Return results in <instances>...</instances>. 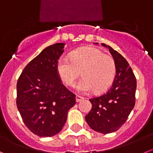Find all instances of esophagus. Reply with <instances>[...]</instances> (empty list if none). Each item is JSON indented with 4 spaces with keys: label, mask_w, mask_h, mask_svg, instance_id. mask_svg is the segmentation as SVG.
Listing matches in <instances>:
<instances>
[{
    "label": "esophagus",
    "mask_w": 153,
    "mask_h": 153,
    "mask_svg": "<svg viewBox=\"0 0 153 153\" xmlns=\"http://www.w3.org/2000/svg\"><path fill=\"white\" fill-rule=\"evenodd\" d=\"M75 98H76V102H80V101H82V100H83L84 99H85V97H82V96L76 95Z\"/></svg>",
    "instance_id": "34e87169"
}]
</instances>
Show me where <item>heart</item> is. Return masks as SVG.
Returning a JSON list of instances; mask_svg holds the SVG:
<instances>
[{
  "instance_id": "1",
  "label": "heart",
  "mask_w": 153,
  "mask_h": 153,
  "mask_svg": "<svg viewBox=\"0 0 153 153\" xmlns=\"http://www.w3.org/2000/svg\"><path fill=\"white\" fill-rule=\"evenodd\" d=\"M84 78L76 85L80 93L107 90L115 77L116 64L114 58L104 54L94 47L80 49L69 57L62 56L57 62V72L62 82L67 86H73L81 75Z\"/></svg>"
}]
</instances>
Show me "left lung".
Listing matches in <instances>:
<instances>
[{"mask_svg": "<svg viewBox=\"0 0 153 153\" xmlns=\"http://www.w3.org/2000/svg\"><path fill=\"white\" fill-rule=\"evenodd\" d=\"M116 64V76L112 86L101 95L89 99L92 104L85 120L92 130L98 133H111L119 130L126 122L135 105L137 79L124 57L110 46Z\"/></svg>", "mask_w": 153, "mask_h": 153, "instance_id": "1", "label": "left lung"}]
</instances>
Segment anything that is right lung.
Segmentation results:
<instances>
[{"label":"right lung","instance_id":"right-lung-1","mask_svg":"<svg viewBox=\"0 0 153 153\" xmlns=\"http://www.w3.org/2000/svg\"><path fill=\"white\" fill-rule=\"evenodd\" d=\"M64 46L59 42L44 49L27 65L16 83V106L23 123L40 137L59 133L75 104V94L63 85L57 72Z\"/></svg>","mask_w":153,"mask_h":153}]
</instances>
